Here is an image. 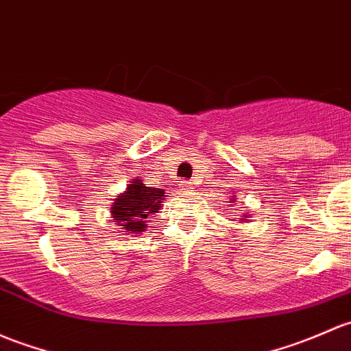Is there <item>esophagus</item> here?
Listing matches in <instances>:
<instances>
[{"label": "esophagus", "instance_id": "1", "mask_svg": "<svg viewBox=\"0 0 351 351\" xmlns=\"http://www.w3.org/2000/svg\"><path fill=\"white\" fill-rule=\"evenodd\" d=\"M182 188H183V190H190V188H191V182H183V183H182Z\"/></svg>", "mask_w": 351, "mask_h": 351}]
</instances>
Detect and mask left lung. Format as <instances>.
Returning <instances> with one entry per match:
<instances>
[{
  "label": "left lung",
  "mask_w": 351,
  "mask_h": 351,
  "mask_svg": "<svg viewBox=\"0 0 351 351\" xmlns=\"http://www.w3.org/2000/svg\"><path fill=\"white\" fill-rule=\"evenodd\" d=\"M245 217H247V215H245ZM242 220H245V219H242Z\"/></svg>",
  "instance_id": "1"
}]
</instances>
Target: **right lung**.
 <instances>
[{"instance_id":"add662e5","label":"right lung","mask_w":351,"mask_h":351,"mask_svg":"<svg viewBox=\"0 0 351 351\" xmlns=\"http://www.w3.org/2000/svg\"><path fill=\"white\" fill-rule=\"evenodd\" d=\"M163 197V188L146 186L141 180L136 178L134 182L129 183L126 191L116 198L110 215L124 232L141 234L143 230H146L147 217L160 210Z\"/></svg>"}]
</instances>
